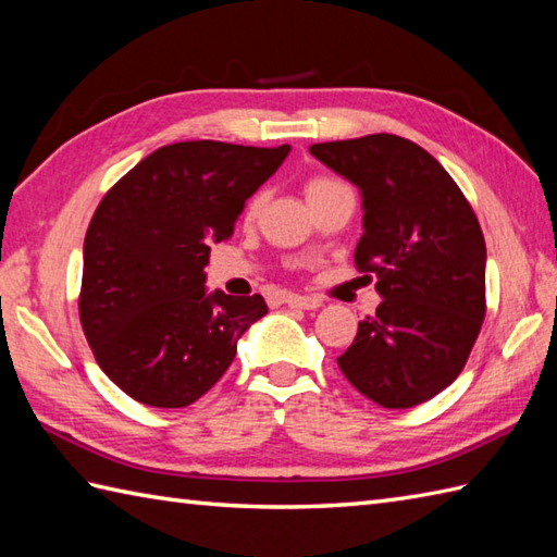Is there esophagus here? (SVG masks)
I'll list each match as a JSON object with an SVG mask.
<instances>
[{
	"instance_id": "esophagus-1",
	"label": "esophagus",
	"mask_w": 557,
	"mask_h": 557,
	"mask_svg": "<svg viewBox=\"0 0 557 557\" xmlns=\"http://www.w3.org/2000/svg\"><path fill=\"white\" fill-rule=\"evenodd\" d=\"M285 304L292 306V309H306V311H309V309H318V306H323L321 299H315V297H301V294H287Z\"/></svg>"
}]
</instances>
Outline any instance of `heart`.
<instances>
[{
	"label": "heart",
	"instance_id": "obj_1",
	"mask_svg": "<svg viewBox=\"0 0 557 557\" xmlns=\"http://www.w3.org/2000/svg\"><path fill=\"white\" fill-rule=\"evenodd\" d=\"M337 186H345V184H339V182H335V180H327V176H315V180H311L309 184H306V198L315 200V198L325 196L327 191H333V188H337ZM263 203H265V191H260V194H256L251 200H248L246 218H248V220L256 218L258 212H260V208H263Z\"/></svg>",
	"mask_w": 557,
	"mask_h": 557
}]
</instances>
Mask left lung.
I'll list each match as a JSON object with an SVG mask.
<instances>
[{"instance_id":"1","label":"left lung","mask_w":557,"mask_h":557,"mask_svg":"<svg viewBox=\"0 0 557 557\" xmlns=\"http://www.w3.org/2000/svg\"><path fill=\"white\" fill-rule=\"evenodd\" d=\"M311 156L359 186L363 234L354 263L383 297L337 359L339 371L375 405L417 407L455 381L481 333V224L443 164L407 138L330 140Z\"/></svg>"}]
</instances>
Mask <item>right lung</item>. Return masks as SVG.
I'll list each match as a JSON object with an SVG mask.
<instances>
[{"instance_id": "add662e5", "label": "right lung", "mask_w": 557, "mask_h": 557, "mask_svg": "<svg viewBox=\"0 0 557 557\" xmlns=\"http://www.w3.org/2000/svg\"><path fill=\"white\" fill-rule=\"evenodd\" d=\"M287 156L289 146L184 140L150 152L100 200L83 242L78 315L104 375L140 405H194L268 313L260 294H208L203 268Z\"/></svg>"}]
</instances>
